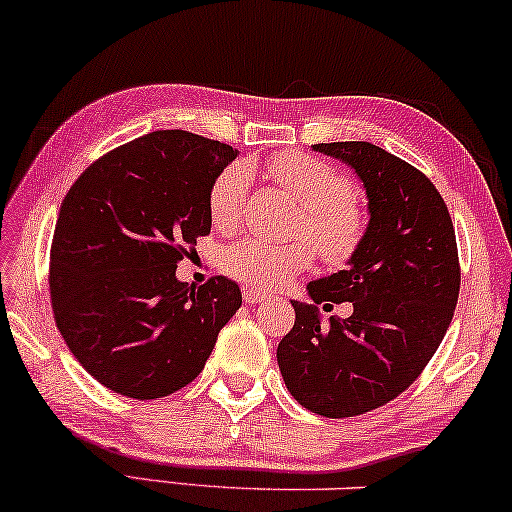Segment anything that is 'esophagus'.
Returning a JSON list of instances; mask_svg holds the SVG:
<instances>
[{
  "instance_id": "1",
  "label": "esophagus",
  "mask_w": 512,
  "mask_h": 512,
  "mask_svg": "<svg viewBox=\"0 0 512 512\" xmlns=\"http://www.w3.org/2000/svg\"><path fill=\"white\" fill-rule=\"evenodd\" d=\"M264 293H260V290L257 288H252V286H243V300L248 302V304H257V302H262L264 300Z\"/></svg>"
}]
</instances>
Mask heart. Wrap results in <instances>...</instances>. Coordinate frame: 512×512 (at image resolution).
Segmentation results:
<instances>
[{"label":"heart","mask_w":512,"mask_h":512,"mask_svg":"<svg viewBox=\"0 0 512 512\" xmlns=\"http://www.w3.org/2000/svg\"><path fill=\"white\" fill-rule=\"evenodd\" d=\"M264 174L288 191L304 208L300 231L309 236L331 264H345L359 250L366 215L357 193L333 167L307 153H278L267 160ZM250 184V167L236 163L219 174L210 189V215L217 226H231L241 217ZM314 250L307 241L271 243L245 236L222 250V269L245 286L271 290L283 286L312 264Z\"/></svg>","instance_id":"heart-1"}]
</instances>
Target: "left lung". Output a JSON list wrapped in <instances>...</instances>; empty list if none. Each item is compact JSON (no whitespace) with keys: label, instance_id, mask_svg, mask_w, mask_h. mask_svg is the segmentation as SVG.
<instances>
[{"label":"left lung","instance_id":"obj_1","mask_svg":"<svg viewBox=\"0 0 512 512\" xmlns=\"http://www.w3.org/2000/svg\"><path fill=\"white\" fill-rule=\"evenodd\" d=\"M312 151L357 174L368 224L347 269L309 283V302L290 300L295 326L276 361L304 409L349 418L399 397L444 340L461 288L456 234L432 181L385 148L333 141ZM321 301H352L355 312L323 324Z\"/></svg>","mask_w":512,"mask_h":512}]
</instances>
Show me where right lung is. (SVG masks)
<instances>
[{
	"label": "right lung",
	"instance_id": "obj_1",
	"mask_svg": "<svg viewBox=\"0 0 512 512\" xmlns=\"http://www.w3.org/2000/svg\"><path fill=\"white\" fill-rule=\"evenodd\" d=\"M236 148L160 129L115 148L63 198L51 241L56 326L108 390L158 399L203 371L241 307L236 281L177 278L186 245L208 236L210 189Z\"/></svg>",
	"mask_w": 512,
	"mask_h": 512
}]
</instances>
